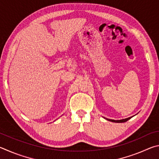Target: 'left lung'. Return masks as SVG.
<instances>
[{"mask_svg":"<svg viewBox=\"0 0 159 159\" xmlns=\"http://www.w3.org/2000/svg\"><path fill=\"white\" fill-rule=\"evenodd\" d=\"M130 117H129L127 119H121V120H114V119H107V120L108 121H112V122H115V123H124V122H126L129 119H130Z\"/></svg>","mask_w":159,"mask_h":159,"instance_id":"8db88e82","label":"left lung"}]
</instances>
